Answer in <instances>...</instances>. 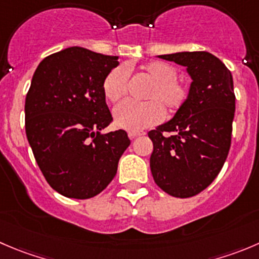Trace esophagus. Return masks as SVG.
Listing matches in <instances>:
<instances>
[{"instance_id": "34e87169", "label": "esophagus", "mask_w": 259, "mask_h": 259, "mask_svg": "<svg viewBox=\"0 0 259 259\" xmlns=\"http://www.w3.org/2000/svg\"><path fill=\"white\" fill-rule=\"evenodd\" d=\"M142 135H145L144 132H129V138L130 139H134L137 137H142Z\"/></svg>"}]
</instances>
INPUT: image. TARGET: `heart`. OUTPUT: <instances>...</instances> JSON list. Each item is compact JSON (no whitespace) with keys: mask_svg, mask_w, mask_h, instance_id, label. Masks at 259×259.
Returning <instances> with one entry per match:
<instances>
[{"mask_svg":"<svg viewBox=\"0 0 259 259\" xmlns=\"http://www.w3.org/2000/svg\"><path fill=\"white\" fill-rule=\"evenodd\" d=\"M143 76L150 81L144 99L149 101L122 102L115 109V124L129 132H139L158 124L163 117L162 105L169 114L178 111L188 97V87L177 79L175 67L164 62H149L140 67ZM127 73L124 67H116L104 79L102 90L109 101L117 102L126 95Z\"/></svg>","mask_w":259,"mask_h":259,"instance_id":"heart-1","label":"heart"}]
</instances>
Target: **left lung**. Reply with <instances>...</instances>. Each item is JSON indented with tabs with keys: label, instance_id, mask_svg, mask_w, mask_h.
<instances>
[{
	"label": "left lung",
	"instance_id": "left-lung-1",
	"mask_svg": "<svg viewBox=\"0 0 259 259\" xmlns=\"http://www.w3.org/2000/svg\"><path fill=\"white\" fill-rule=\"evenodd\" d=\"M186 67L191 86L173 119L150 130V170L155 183L175 197H191L207 187L224 165L235 112L233 77L207 52L158 55Z\"/></svg>",
	"mask_w": 259,
	"mask_h": 259
}]
</instances>
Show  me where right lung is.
I'll return each mask as SVG.
<instances>
[{"label":"right lung","instance_id":"1","mask_svg":"<svg viewBox=\"0 0 259 259\" xmlns=\"http://www.w3.org/2000/svg\"><path fill=\"white\" fill-rule=\"evenodd\" d=\"M119 57L71 47L44 58L25 100L35 160L57 192L84 200L107 187L130 145L126 132L102 134L112 116L102 84Z\"/></svg>","mask_w":259,"mask_h":259}]
</instances>
